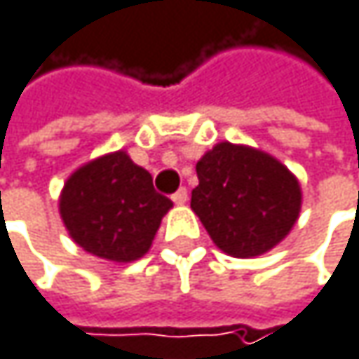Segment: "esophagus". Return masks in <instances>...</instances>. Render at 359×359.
Here are the masks:
<instances>
[{"label": "esophagus", "mask_w": 359, "mask_h": 359, "mask_svg": "<svg viewBox=\"0 0 359 359\" xmlns=\"http://www.w3.org/2000/svg\"><path fill=\"white\" fill-rule=\"evenodd\" d=\"M171 201H173L175 205H184V203L188 201V190H186V188H180V190L171 196Z\"/></svg>", "instance_id": "34e87169"}]
</instances>
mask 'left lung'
<instances>
[{
	"instance_id": "8db88e82",
	"label": "left lung",
	"mask_w": 359,
	"mask_h": 359,
	"mask_svg": "<svg viewBox=\"0 0 359 359\" xmlns=\"http://www.w3.org/2000/svg\"><path fill=\"white\" fill-rule=\"evenodd\" d=\"M196 175L190 207L232 257L266 253L299 217V182L266 152L222 142L196 163Z\"/></svg>"
}]
</instances>
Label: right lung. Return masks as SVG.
<instances>
[{"label":"right lung","mask_w":359,"mask_h":359,"mask_svg":"<svg viewBox=\"0 0 359 359\" xmlns=\"http://www.w3.org/2000/svg\"><path fill=\"white\" fill-rule=\"evenodd\" d=\"M173 203L158 194L152 175L125 152H112L77 169L65 184L60 215L71 238L108 262L142 257Z\"/></svg>","instance_id":"right-lung-1"}]
</instances>
